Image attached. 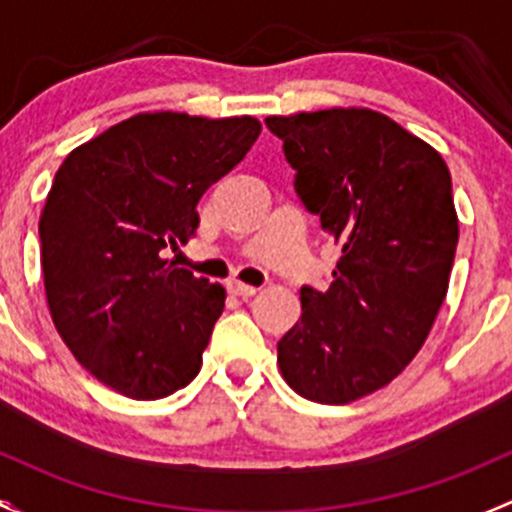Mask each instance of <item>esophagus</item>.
Segmentation results:
<instances>
[{"label": "esophagus", "instance_id": "34e87169", "mask_svg": "<svg viewBox=\"0 0 512 512\" xmlns=\"http://www.w3.org/2000/svg\"><path fill=\"white\" fill-rule=\"evenodd\" d=\"M258 288L249 286V283H241V281H229V293L231 295H241V298H249V295H256Z\"/></svg>", "mask_w": 512, "mask_h": 512}]
</instances>
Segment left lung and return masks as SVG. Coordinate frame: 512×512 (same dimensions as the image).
<instances>
[{"instance_id": "left-lung-1", "label": "left lung", "mask_w": 512, "mask_h": 512, "mask_svg": "<svg viewBox=\"0 0 512 512\" xmlns=\"http://www.w3.org/2000/svg\"><path fill=\"white\" fill-rule=\"evenodd\" d=\"M295 192L335 239L328 291L300 288V318L278 342L288 387L350 404L392 382L431 333L458 244L444 157L370 108L268 115Z\"/></svg>"}]
</instances>
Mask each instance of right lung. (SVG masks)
Wrapping results in <instances>:
<instances>
[{
	"label": "right lung",
	"instance_id": "add662e5",
	"mask_svg": "<svg viewBox=\"0 0 512 512\" xmlns=\"http://www.w3.org/2000/svg\"><path fill=\"white\" fill-rule=\"evenodd\" d=\"M251 115L140 113L63 160L39 219L56 330L98 382L150 402L187 387L224 310L219 283L177 268L197 202L251 150Z\"/></svg>",
	"mask_w": 512,
	"mask_h": 512
}]
</instances>
